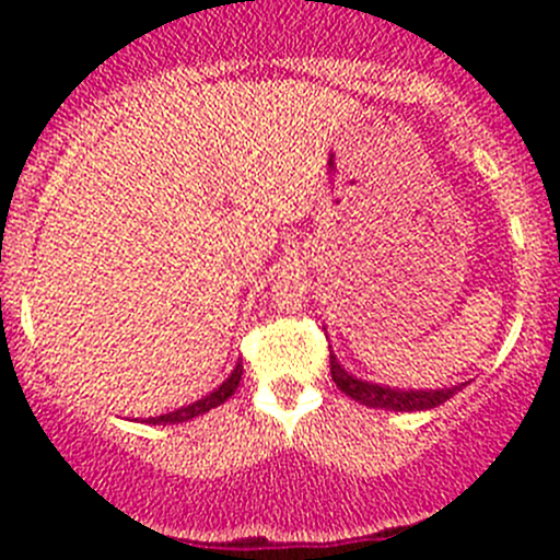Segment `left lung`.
I'll use <instances>...</instances> for the list:
<instances>
[{
	"label": "left lung",
	"mask_w": 560,
	"mask_h": 560,
	"mask_svg": "<svg viewBox=\"0 0 560 560\" xmlns=\"http://www.w3.org/2000/svg\"><path fill=\"white\" fill-rule=\"evenodd\" d=\"M330 374H332V382H336V387L341 389V393H347L352 400H358V404L363 406H371V409H389V411L436 409V406H442L444 400H450L455 393H460V389L466 387V382L455 387H444V389H400L389 385H376V382L358 380V376L349 374V371L338 363V358L332 352H330Z\"/></svg>",
	"instance_id": "8db88e82"
}]
</instances>
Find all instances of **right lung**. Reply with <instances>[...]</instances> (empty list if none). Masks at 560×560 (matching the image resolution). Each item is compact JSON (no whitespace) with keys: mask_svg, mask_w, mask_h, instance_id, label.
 I'll return each instance as SVG.
<instances>
[{"mask_svg":"<svg viewBox=\"0 0 560 560\" xmlns=\"http://www.w3.org/2000/svg\"><path fill=\"white\" fill-rule=\"evenodd\" d=\"M241 376H244V363H241V360H238V363H235V369H233V374H230L228 380L222 382V385L213 389V393L202 395V398L195 400V404L180 406V409H175V411H167V415L149 417V420H145V422H149V425H178V422H189L191 417L206 415V411H211V409H217V406H222L224 400H228L230 395H233L235 389H238Z\"/></svg>","mask_w":560,"mask_h":560,"instance_id":"obj_1","label":"right lung"}]
</instances>
